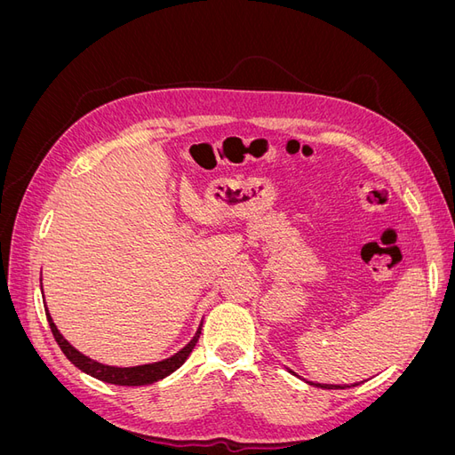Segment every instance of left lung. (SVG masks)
Masks as SVG:
<instances>
[{
    "label": "left lung",
    "mask_w": 455,
    "mask_h": 455,
    "mask_svg": "<svg viewBox=\"0 0 455 455\" xmlns=\"http://www.w3.org/2000/svg\"><path fill=\"white\" fill-rule=\"evenodd\" d=\"M311 385H315V387H321V389H347V387H355V385H359V383H355V385H328V383H313V381H309Z\"/></svg>",
    "instance_id": "1"
}]
</instances>
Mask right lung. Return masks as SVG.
<instances>
[{"instance_id": "obj_1", "label": "right lung", "mask_w": 455, "mask_h": 455, "mask_svg": "<svg viewBox=\"0 0 455 455\" xmlns=\"http://www.w3.org/2000/svg\"><path fill=\"white\" fill-rule=\"evenodd\" d=\"M45 313H47V321H49V326H51V332H52L54 339H57V343L60 346L62 353L66 355V359L70 361L72 364H76L81 371H85V374H89V376H92L96 379H100V381H106V383H114V385H148V383H156V381H159L163 378H167L169 374H172L174 370L180 368L186 363L189 353L194 351L196 343L199 339V334H201V326H203V324H199L196 336L191 338V341L188 343V346L184 349L178 351V353H174L172 356H169V359L159 361V363H151V364L117 368V366H108V364H102V363H96V361L89 359V356H85L84 353H79L59 332V328H57V324L52 323V316L49 315L47 307H45Z\"/></svg>"}]
</instances>
